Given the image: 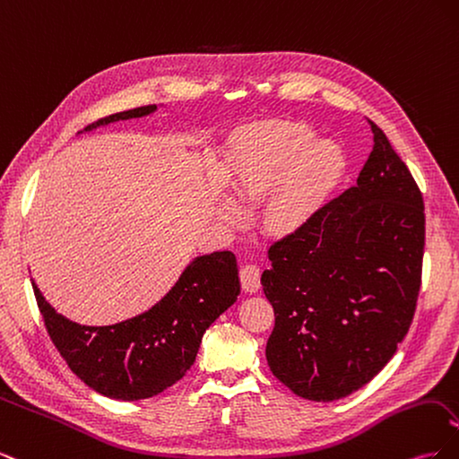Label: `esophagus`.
<instances>
[{
  "mask_svg": "<svg viewBox=\"0 0 459 459\" xmlns=\"http://www.w3.org/2000/svg\"><path fill=\"white\" fill-rule=\"evenodd\" d=\"M239 277L245 293H256L260 289V268L256 264H245L239 272Z\"/></svg>",
  "mask_w": 459,
  "mask_h": 459,
  "instance_id": "obj_1",
  "label": "esophagus"
}]
</instances>
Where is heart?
I'll list each match as a JSON object with an SVG mask.
<instances>
[{
	"mask_svg": "<svg viewBox=\"0 0 459 459\" xmlns=\"http://www.w3.org/2000/svg\"><path fill=\"white\" fill-rule=\"evenodd\" d=\"M310 142L312 130L290 120L251 124L233 140V191L239 199H258L274 187L264 204V224L273 233L304 224L341 172L339 149ZM224 216L238 220L239 211L226 206Z\"/></svg>",
	"mask_w": 459,
	"mask_h": 459,
	"instance_id": "heart-1",
	"label": "heart"
}]
</instances>
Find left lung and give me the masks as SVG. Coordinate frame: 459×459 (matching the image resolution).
<instances>
[{"instance_id": "8db88e82", "label": "left lung", "mask_w": 459, "mask_h": 459, "mask_svg": "<svg viewBox=\"0 0 459 459\" xmlns=\"http://www.w3.org/2000/svg\"><path fill=\"white\" fill-rule=\"evenodd\" d=\"M356 186L268 248L264 295L275 314L272 373L295 394L331 402L377 375L411 325L421 287V191L385 132Z\"/></svg>"}]
</instances>
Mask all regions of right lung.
I'll list each match as a JSON object with an SVG mask.
<instances>
[{
	"label": "right lung",
	"mask_w": 459,
	"mask_h": 459,
	"mask_svg": "<svg viewBox=\"0 0 459 459\" xmlns=\"http://www.w3.org/2000/svg\"><path fill=\"white\" fill-rule=\"evenodd\" d=\"M157 105L108 115L86 130L145 117ZM38 308L55 349L78 377L100 394L143 400L172 386L187 373L204 331L241 293L235 255L216 251L193 260L172 290L155 307L105 327L78 325L55 312L32 283Z\"/></svg>",
	"instance_id": "obj_1"
}]
</instances>
